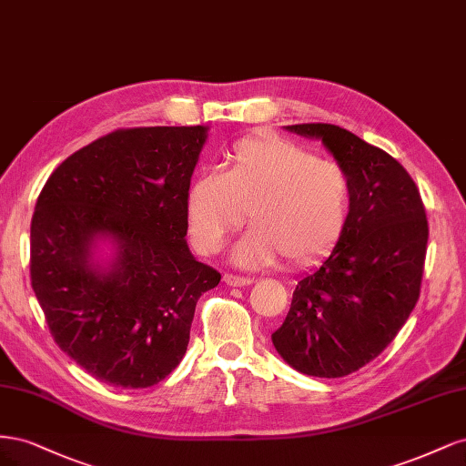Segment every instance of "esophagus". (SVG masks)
Here are the masks:
<instances>
[{
	"label": "esophagus",
	"instance_id": "esophagus-1",
	"mask_svg": "<svg viewBox=\"0 0 466 466\" xmlns=\"http://www.w3.org/2000/svg\"><path fill=\"white\" fill-rule=\"evenodd\" d=\"M223 281L231 288H243V286H248L252 284L250 278H245V276H237V274H225L223 276Z\"/></svg>",
	"mask_w": 466,
	"mask_h": 466
}]
</instances>
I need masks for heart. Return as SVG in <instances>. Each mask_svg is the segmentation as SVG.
Returning <instances> with one entry per match:
<instances>
[{
    "instance_id": "obj_1",
    "label": "heart",
    "mask_w": 466,
    "mask_h": 466,
    "mask_svg": "<svg viewBox=\"0 0 466 466\" xmlns=\"http://www.w3.org/2000/svg\"><path fill=\"white\" fill-rule=\"evenodd\" d=\"M351 211V182L344 167L286 137L248 136L223 157L221 175L196 178L187 192L190 237L204 255H216L241 229L233 260L264 266L284 257L309 266L340 243Z\"/></svg>"
}]
</instances>
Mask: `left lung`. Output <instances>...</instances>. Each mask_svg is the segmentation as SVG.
I'll list each match as a JSON object with an SVG mask.
<instances>
[{
    "mask_svg": "<svg viewBox=\"0 0 466 466\" xmlns=\"http://www.w3.org/2000/svg\"><path fill=\"white\" fill-rule=\"evenodd\" d=\"M320 137L351 182L348 228L330 257L295 286L272 334L278 354L311 377H344L368 365L399 334L420 298L428 218L406 168L334 124H293Z\"/></svg>",
    "mask_w": 466,
    "mask_h": 466,
    "instance_id": "obj_1",
    "label": "left lung"
}]
</instances>
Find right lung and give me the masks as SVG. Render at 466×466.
Here are the masks:
<instances>
[{"instance_id": "obj_1", "label": "right lung", "mask_w": 466, "mask_h": 466, "mask_svg": "<svg viewBox=\"0 0 466 466\" xmlns=\"http://www.w3.org/2000/svg\"><path fill=\"white\" fill-rule=\"evenodd\" d=\"M204 126L120 128L81 147L42 188L31 284L54 342L95 379L147 389L185 356L200 295L221 274L187 245V192ZM117 245L105 273L95 238Z\"/></svg>"}]
</instances>
